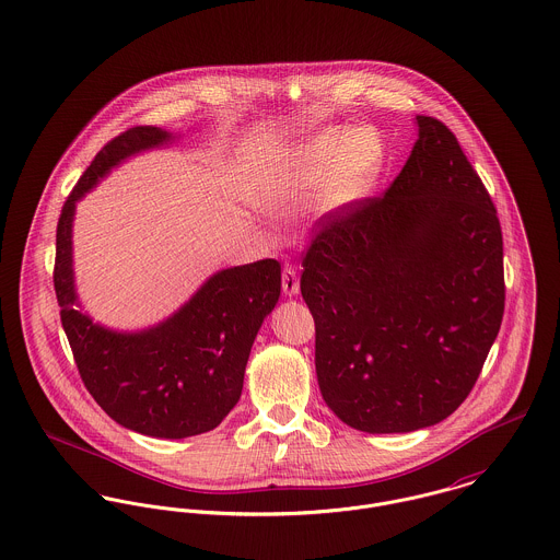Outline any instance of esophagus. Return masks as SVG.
<instances>
[{
  "instance_id": "1",
  "label": "esophagus",
  "mask_w": 560,
  "mask_h": 560,
  "mask_svg": "<svg viewBox=\"0 0 560 560\" xmlns=\"http://www.w3.org/2000/svg\"><path fill=\"white\" fill-rule=\"evenodd\" d=\"M281 285H283V294L285 296H296L301 292V281H299V272L292 266L283 268L281 275Z\"/></svg>"
}]
</instances>
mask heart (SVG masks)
Instances as JSON below:
<instances>
[{
    "mask_svg": "<svg viewBox=\"0 0 560 560\" xmlns=\"http://www.w3.org/2000/svg\"><path fill=\"white\" fill-rule=\"evenodd\" d=\"M384 158V142L373 129H322L277 160L275 202L285 211H301L313 200L328 211L355 207L373 194Z\"/></svg>",
    "mask_w": 560,
    "mask_h": 560,
    "instance_id": "b5f03b06",
    "label": "heart"
}]
</instances>
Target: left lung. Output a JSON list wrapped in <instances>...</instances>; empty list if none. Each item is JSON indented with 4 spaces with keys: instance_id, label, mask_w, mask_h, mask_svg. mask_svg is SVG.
Instances as JSON below:
<instances>
[{
    "instance_id": "1",
    "label": "left lung",
    "mask_w": 560,
    "mask_h": 560,
    "mask_svg": "<svg viewBox=\"0 0 560 560\" xmlns=\"http://www.w3.org/2000/svg\"><path fill=\"white\" fill-rule=\"evenodd\" d=\"M416 124L386 194L322 217L302 258L319 389L355 431L411 432L452 416L505 308L490 194L445 124Z\"/></svg>"
}]
</instances>
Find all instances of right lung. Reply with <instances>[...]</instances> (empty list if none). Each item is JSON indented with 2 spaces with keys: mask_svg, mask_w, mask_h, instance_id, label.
<instances>
[{
  "mask_svg": "<svg viewBox=\"0 0 560 560\" xmlns=\"http://www.w3.org/2000/svg\"><path fill=\"white\" fill-rule=\"evenodd\" d=\"M171 138L166 129L138 126L104 144L61 209L52 283L61 326L95 402L129 431L183 439L213 431L238 402L252 345L281 294V264L268 258L219 270L173 317L142 332L108 330L74 308L77 202L113 166Z\"/></svg>",
  "mask_w": 560,
  "mask_h": 560,
  "instance_id": "obj_1",
  "label": "right lung"
}]
</instances>
